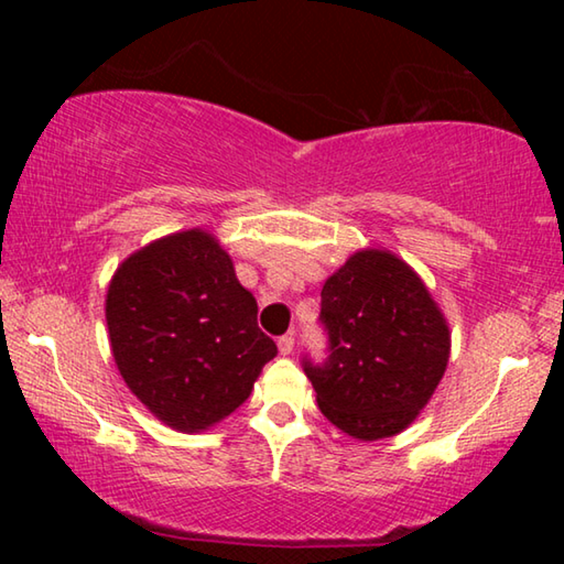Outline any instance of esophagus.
<instances>
[{
    "instance_id": "34e87169",
    "label": "esophagus",
    "mask_w": 564,
    "mask_h": 564,
    "mask_svg": "<svg viewBox=\"0 0 564 564\" xmlns=\"http://www.w3.org/2000/svg\"><path fill=\"white\" fill-rule=\"evenodd\" d=\"M279 350H281V356H291V352H293V333L279 338Z\"/></svg>"
}]
</instances>
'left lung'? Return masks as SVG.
<instances>
[{
	"mask_svg": "<svg viewBox=\"0 0 564 564\" xmlns=\"http://www.w3.org/2000/svg\"><path fill=\"white\" fill-rule=\"evenodd\" d=\"M330 356L305 360L321 413L356 441L403 433L433 398L451 328L423 279L383 248H362L323 283Z\"/></svg>",
	"mask_w": 564,
	"mask_h": 564,
	"instance_id": "1",
	"label": "left lung"
}]
</instances>
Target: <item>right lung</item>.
Returning a JSON list of instances; mask_svg holds the SVG:
<instances>
[{"instance_id": "right-lung-1", "label": "right lung", "mask_w": 564, "mask_h": 564, "mask_svg": "<svg viewBox=\"0 0 564 564\" xmlns=\"http://www.w3.org/2000/svg\"><path fill=\"white\" fill-rule=\"evenodd\" d=\"M256 316L253 293L204 228L133 251L107 291L109 343L123 383L178 433L208 431L251 395L279 352Z\"/></svg>"}]
</instances>
